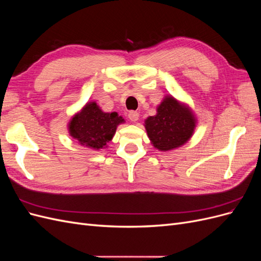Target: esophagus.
Listing matches in <instances>:
<instances>
[{"mask_svg":"<svg viewBox=\"0 0 261 261\" xmlns=\"http://www.w3.org/2000/svg\"><path fill=\"white\" fill-rule=\"evenodd\" d=\"M128 118L132 122H137L138 118H139V113L136 111H130L128 113Z\"/></svg>","mask_w":261,"mask_h":261,"instance_id":"34e87169","label":"esophagus"}]
</instances>
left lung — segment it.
<instances>
[{
  "label": "left lung",
  "instance_id": "8db88e82",
  "mask_svg": "<svg viewBox=\"0 0 261 261\" xmlns=\"http://www.w3.org/2000/svg\"><path fill=\"white\" fill-rule=\"evenodd\" d=\"M197 118L187 105L167 96L156 108V114L147 117L145 128L152 146L160 151L181 147L193 136Z\"/></svg>",
  "mask_w": 261,
  "mask_h": 261
}]
</instances>
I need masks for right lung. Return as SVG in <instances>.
<instances>
[{
	"label": "right lung",
	"mask_w": 261,
	"mask_h": 261,
	"mask_svg": "<svg viewBox=\"0 0 261 261\" xmlns=\"http://www.w3.org/2000/svg\"><path fill=\"white\" fill-rule=\"evenodd\" d=\"M125 120L116 112H103L96 102H88L68 122V133L78 144L100 150L108 147L117 126Z\"/></svg>",
	"instance_id": "1"
}]
</instances>
